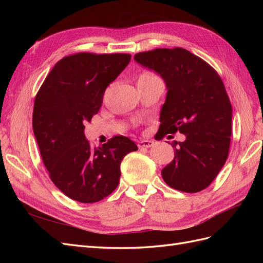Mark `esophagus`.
<instances>
[{"mask_svg": "<svg viewBox=\"0 0 263 263\" xmlns=\"http://www.w3.org/2000/svg\"><path fill=\"white\" fill-rule=\"evenodd\" d=\"M154 145L153 140H139L138 141V147L139 148H149Z\"/></svg>", "mask_w": 263, "mask_h": 263, "instance_id": "obj_1", "label": "esophagus"}]
</instances>
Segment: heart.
<instances>
[{
	"instance_id": "heart-1",
	"label": "heart",
	"mask_w": 263,
	"mask_h": 263,
	"mask_svg": "<svg viewBox=\"0 0 263 263\" xmlns=\"http://www.w3.org/2000/svg\"><path fill=\"white\" fill-rule=\"evenodd\" d=\"M155 74L154 73H150V72H144L140 77L141 78H148V77H154Z\"/></svg>"
}]
</instances>
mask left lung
<instances>
[{"label": "left lung", "mask_w": 263, "mask_h": 263, "mask_svg": "<svg viewBox=\"0 0 263 263\" xmlns=\"http://www.w3.org/2000/svg\"><path fill=\"white\" fill-rule=\"evenodd\" d=\"M134 59L160 74L168 90L158 139L177 132L186 137L172 144L174 159L161 176L172 189L200 192L217 177L229 153L233 108L224 83L208 62L179 47L139 52Z\"/></svg>", "instance_id": "obj_1"}]
</instances>
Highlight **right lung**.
I'll list each match as a JSON object with an SVG mask.
<instances>
[{
    "label": "right lung",
    "instance_id": "right-lung-1",
    "mask_svg": "<svg viewBox=\"0 0 263 263\" xmlns=\"http://www.w3.org/2000/svg\"><path fill=\"white\" fill-rule=\"evenodd\" d=\"M129 53L80 52L55 63L36 94L33 129L53 184L71 200L95 203L117 187L124 157L138 150L125 136L92 148L84 136L106 87L130 61Z\"/></svg>",
    "mask_w": 263,
    "mask_h": 263
}]
</instances>
